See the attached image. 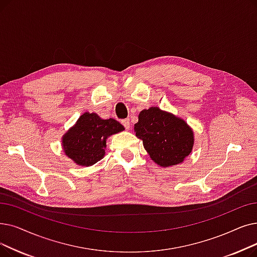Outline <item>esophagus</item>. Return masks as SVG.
<instances>
[{"label":"esophagus","instance_id":"obj_1","mask_svg":"<svg viewBox=\"0 0 257 257\" xmlns=\"http://www.w3.org/2000/svg\"><path fill=\"white\" fill-rule=\"evenodd\" d=\"M121 124L124 125V127L126 128V130H129V129H130V127H131V124H130V119H129V118L122 119V120H121Z\"/></svg>","mask_w":257,"mask_h":257}]
</instances>
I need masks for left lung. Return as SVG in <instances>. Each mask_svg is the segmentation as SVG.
Here are the masks:
<instances>
[{
	"label": "left lung",
	"mask_w": 257,
	"mask_h": 257,
	"mask_svg": "<svg viewBox=\"0 0 257 257\" xmlns=\"http://www.w3.org/2000/svg\"><path fill=\"white\" fill-rule=\"evenodd\" d=\"M135 132L151 160L163 168L183 163L194 146V132L187 121L159 107L141 111Z\"/></svg>",
	"instance_id": "8db88e82"
}]
</instances>
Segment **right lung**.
I'll return each mask as SVG.
<instances>
[{
  "label": "right lung",
  "mask_w": 257,
  "mask_h": 257,
  "mask_svg": "<svg viewBox=\"0 0 257 257\" xmlns=\"http://www.w3.org/2000/svg\"><path fill=\"white\" fill-rule=\"evenodd\" d=\"M124 130L114 118L104 119L94 112H85L63 136L62 148L76 165L90 167L105 156L108 138Z\"/></svg>",
  "instance_id": "right-lung-1"
}]
</instances>
